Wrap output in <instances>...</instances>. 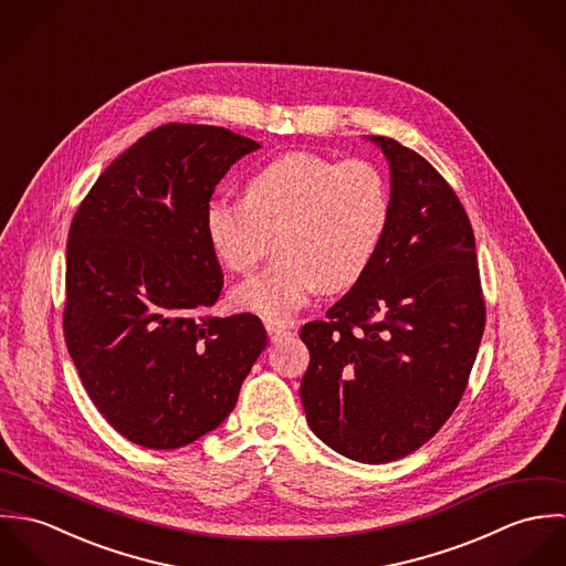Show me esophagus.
<instances>
[{
  "mask_svg": "<svg viewBox=\"0 0 566 566\" xmlns=\"http://www.w3.org/2000/svg\"><path fill=\"white\" fill-rule=\"evenodd\" d=\"M265 331H268L270 342H279V339H285V337H290V335H292V331H290V328L279 326V324L274 323H265Z\"/></svg>",
  "mask_w": 566,
  "mask_h": 566,
  "instance_id": "obj_1",
  "label": "esophagus"
}]
</instances>
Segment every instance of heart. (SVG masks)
<instances>
[{"instance_id":"1","label":"heart","mask_w":566,"mask_h":566,"mask_svg":"<svg viewBox=\"0 0 566 566\" xmlns=\"http://www.w3.org/2000/svg\"><path fill=\"white\" fill-rule=\"evenodd\" d=\"M390 222V187L364 159L333 161L285 153L256 167L242 202L211 200L205 235L233 274H250L276 243L261 276L235 290L233 303L270 323L290 321L318 290L355 287L381 248Z\"/></svg>"}]
</instances>
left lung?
<instances>
[{
	"instance_id": "obj_1",
	"label": "left lung",
	"mask_w": 566,
	"mask_h": 566,
	"mask_svg": "<svg viewBox=\"0 0 566 566\" xmlns=\"http://www.w3.org/2000/svg\"><path fill=\"white\" fill-rule=\"evenodd\" d=\"M390 222L375 263L324 321L301 328L310 366L301 401L337 453L395 462L460 403L485 326L471 220L440 171L390 137Z\"/></svg>"
}]
</instances>
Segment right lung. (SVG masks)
<instances>
[{
	"label": "right lung",
	"instance_id": "obj_1",
	"mask_svg": "<svg viewBox=\"0 0 566 566\" xmlns=\"http://www.w3.org/2000/svg\"><path fill=\"white\" fill-rule=\"evenodd\" d=\"M259 144L163 124L111 163L74 213L63 333L97 411L130 442L178 449L216 429L268 337L248 312L218 318L224 274L205 209Z\"/></svg>",
	"mask_w": 566,
	"mask_h": 566
}]
</instances>
